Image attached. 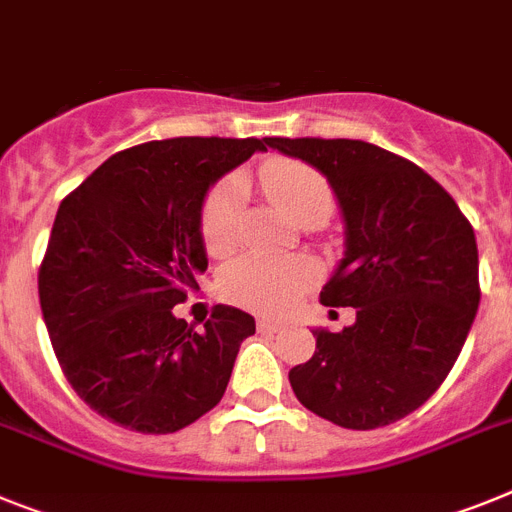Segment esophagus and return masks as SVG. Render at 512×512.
Here are the masks:
<instances>
[{
  "label": "esophagus",
  "mask_w": 512,
  "mask_h": 512,
  "mask_svg": "<svg viewBox=\"0 0 512 512\" xmlns=\"http://www.w3.org/2000/svg\"><path fill=\"white\" fill-rule=\"evenodd\" d=\"M281 328H283V322L270 320V317H260V320H257V330H260V333H278Z\"/></svg>",
  "instance_id": "esophagus-1"
}]
</instances>
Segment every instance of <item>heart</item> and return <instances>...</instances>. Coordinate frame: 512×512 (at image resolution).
Here are the masks:
<instances>
[{"mask_svg": "<svg viewBox=\"0 0 512 512\" xmlns=\"http://www.w3.org/2000/svg\"><path fill=\"white\" fill-rule=\"evenodd\" d=\"M260 182L296 223H322L333 210L328 176L299 158H273L260 169ZM200 236L210 255H229L239 242V182L223 179L205 195ZM317 281L315 265L304 257L247 255L221 273V294L231 304L263 315H278Z\"/></svg>", "mask_w": 512, "mask_h": 512, "instance_id": "b5f03b06", "label": "heart"}]
</instances>
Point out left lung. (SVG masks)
I'll use <instances>...</instances> for the list:
<instances>
[{
	"label": "left lung",
	"instance_id": "1",
	"mask_svg": "<svg viewBox=\"0 0 512 512\" xmlns=\"http://www.w3.org/2000/svg\"><path fill=\"white\" fill-rule=\"evenodd\" d=\"M328 176L346 221V257L320 291L356 322L312 330L317 349L289 382L304 409L346 429L416 411L453 369L479 309L474 226L409 158L364 140L265 137Z\"/></svg>",
	"mask_w": 512,
	"mask_h": 512
}]
</instances>
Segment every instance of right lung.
<instances>
[{"mask_svg": "<svg viewBox=\"0 0 512 512\" xmlns=\"http://www.w3.org/2000/svg\"><path fill=\"white\" fill-rule=\"evenodd\" d=\"M268 140L171 137L119 150L64 197L38 270L64 377L103 419L169 435L223 398L255 317L216 304L205 330L174 315L205 273L210 184Z\"/></svg>", "mask_w": 512, "mask_h": 512, "instance_id": "add662e5", "label": "right lung"}]
</instances>
